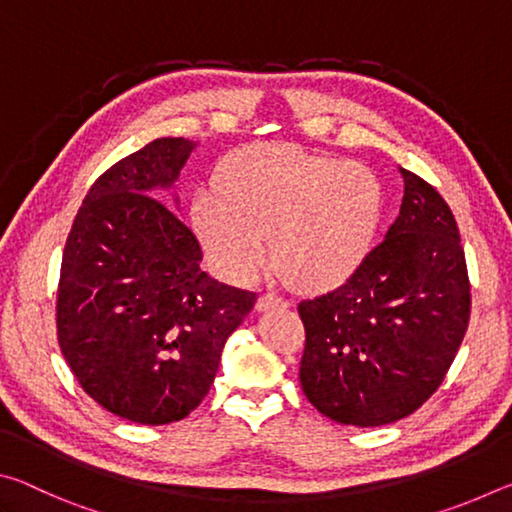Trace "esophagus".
<instances>
[{"label":"esophagus","instance_id":"34e87169","mask_svg":"<svg viewBox=\"0 0 512 512\" xmlns=\"http://www.w3.org/2000/svg\"><path fill=\"white\" fill-rule=\"evenodd\" d=\"M287 305H289V302L284 300L282 296H277V293H264V296H259V300H257L259 311H266L271 307H287Z\"/></svg>","mask_w":512,"mask_h":512}]
</instances>
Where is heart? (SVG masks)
<instances>
[{
  "instance_id": "heart-1",
  "label": "heart",
  "mask_w": 512,
  "mask_h": 512,
  "mask_svg": "<svg viewBox=\"0 0 512 512\" xmlns=\"http://www.w3.org/2000/svg\"><path fill=\"white\" fill-rule=\"evenodd\" d=\"M384 216V187L359 162L289 144L230 153L201 192L192 225L210 264L228 280L259 275L268 241L282 275L307 291L341 287L366 262Z\"/></svg>"
}]
</instances>
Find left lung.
Segmentation results:
<instances>
[{
  "label": "left lung",
  "mask_w": 512,
  "mask_h": 512,
  "mask_svg": "<svg viewBox=\"0 0 512 512\" xmlns=\"http://www.w3.org/2000/svg\"><path fill=\"white\" fill-rule=\"evenodd\" d=\"M404 198L386 239L339 289L302 300L300 384L329 420L381 427L443 384L470 323V277L445 198L400 169Z\"/></svg>",
  "instance_id": "left-lung-1"
}]
</instances>
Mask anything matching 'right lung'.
<instances>
[{
    "label": "right lung",
    "mask_w": 512,
    "mask_h": 512,
    "mask_svg": "<svg viewBox=\"0 0 512 512\" xmlns=\"http://www.w3.org/2000/svg\"><path fill=\"white\" fill-rule=\"evenodd\" d=\"M194 142L160 137L97 178L60 266V352L85 393L137 424H169L210 393L257 293L201 271L194 232L160 201Z\"/></svg>",
    "instance_id": "add662e5"
}]
</instances>
